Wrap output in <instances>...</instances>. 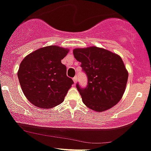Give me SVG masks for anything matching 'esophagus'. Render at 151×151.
Instances as JSON below:
<instances>
[{"label":"esophagus","mask_w":151,"mask_h":151,"mask_svg":"<svg viewBox=\"0 0 151 151\" xmlns=\"http://www.w3.org/2000/svg\"><path fill=\"white\" fill-rule=\"evenodd\" d=\"M77 77H74V78H73V81H74V84H75V83H77Z\"/></svg>","instance_id":"34e87169"}]
</instances>
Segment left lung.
<instances>
[{
    "label": "left lung",
    "instance_id": "obj_1",
    "mask_svg": "<svg viewBox=\"0 0 151 151\" xmlns=\"http://www.w3.org/2000/svg\"><path fill=\"white\" fill-rule=\"evenodd\" d=\"M73 54L88 77L86 88L77 84L83 103L96 112L116 105L123 96L128 78L121 57L96 46L77 48Z\"/></svg>",
    "mask_w": 151,
    "mask_h": 151
}]
</instances>
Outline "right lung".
Instances as JSON below:
<instances>
[{
  "instance_id": "right-lung-1",
  "label": "right lung",
  "mask_w": 151,
  "mask_h": 151,
  "mask_svg": "<svg viewBox=\"0 0 151 151\" xmlns=\"http://www.w3.org/2000/svg\"><path fill=\"white\" fill-rule=\"evenodd\" d=\"M69 49L49 46L32 52L20 63L17 71L25 96L36 107L52 108L63 102L73 80L61 63Z\"/></svg>"
}]
</instances>
